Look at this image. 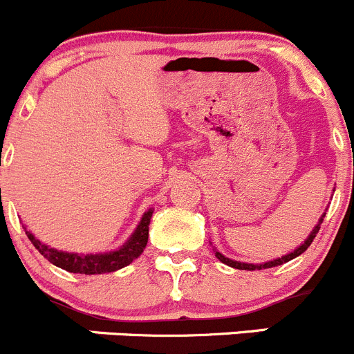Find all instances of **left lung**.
Returning <instances> with one entry per match:
<instances>
[{"mask_svg": "<svg viewBox=\"0 0 354 354\" xmlns=\"http://www.w3.org/2000/svg\"><path fill=\"white\" fill-rule=\"evenodd\" d=\"M324 216H325V213H324V215L320 216V220H318V223H317V225H315V229L311 230V232H310V236L306 237V241H304V243L301 244V246L297 248V250L292 251V253L286 254V257H282V258H277V260L265 261V263H257V265H254V263H243V261H234V260H230V258L223 257V254H222V253H218V251H215V257L218 258V260L222 261V263L229 265V267H232V268H237V270H261V268H272V267H279V265H282V263H288V261L295 260L296 257H299L301 253H304V251H306L308 248H310V244L313 243L315 236H317V234H318V230H320V223L324 222Z\"/></svg>", "mask_w": 354, "mask_h": 354, "instance_id": "8db88e82", "label": "left lung"}]
</instances>
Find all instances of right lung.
<instances>
[{
    "label": "right lung",
    "mask_w": 354,
    "mask_h": 354,
    "mask_svg": "<svg viewBox=\"0 0 354 354\" xmlns=\"http://www.w3.org/2000/svg\"><path fill=\"white\" fill-rule=\"evenodd\" d=\"M153 209L142 215L141 222L136 227L134 234L127 239V243L124 246H120L118 250L110 251V253H97V254H79V253H66V251H58L55 248L46 246V244L41 243L39 239L32 236L29 230H26L27 237L30 239V243L36 246V250L46 258L50 263L57 265V267L63 268L66 272H72V274H86V275H94V274H110V272L120 270V268L127 267L138 257H141V253L145 251L146 244H148V232H149V220H151Z\"/></svg>",
    "instance_id": "1"
}]
</instances>
